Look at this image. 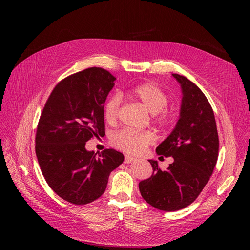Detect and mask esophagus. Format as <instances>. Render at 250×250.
<instances>
[{
	"label": "esophagus",
	"instance_id": "1",
	"mask_svg": "<svg viewBox=\"0 0 250 250\" xmlns=\"http://www.w3.org/2000/svg\"><path fill=\"white\" fill-rule=\"evenodd\" d=\"M137 161V158L133 157V156H130V155H126L125 156V164H130V163H133Z\"/></svg>",
	"mask_w": 250,
	"mask_h": 250
}]
</instances>
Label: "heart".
<instances>
[{"mask_svg":"<svg viewBox=\"0 0 250 250\" xmlns=\"http://www.w3.org/2000/svg\"><path fill=\"white\" fill-rule=\"evenodd\" d=\"M128 96L138 101L142 106L152 113L160 125H168L171 122V113L166 110L169 103V97L154 83H143L129 90ZM121 100L113 96L106 101L103 108L104 119L109 124L115 123L119 116ZM154 134L151 131L121 130L113 135L111 142L117 148L129 153H141L145 148L154 142Z\"/></svg>","mask_w":250,"mask_h":250,"instance_id":"1","label":"heart"}]
</instances>
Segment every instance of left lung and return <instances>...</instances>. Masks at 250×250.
Returning <instances> with one entry per match:
<instances>
[{
	"mask_svg": "<svg viewBox=\"0 0 250 250\" xmlns=\"http://www.w3.org/2000/svg\"><path fill=\"white\" fill-rule=\"evenodd\" d=\"M172 77L183 95L179 118L156 153L172 156L174 162L162 171L157 161L149 160L152 176L139 184L142 197L164 211L184 208L198 197L214 171L219 151L216 120L207 97L185 76L172 74Z\"/></svg>",
	"mask_w": 250,
	"mask_h": 250,
	"instance_id": "left-lung-1",
	"label": "left lung"
}]
</instances>
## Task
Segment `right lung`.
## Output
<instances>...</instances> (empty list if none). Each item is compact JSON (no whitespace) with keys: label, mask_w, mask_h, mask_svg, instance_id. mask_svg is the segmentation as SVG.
Returning <instances> with one entry per match:
<instances>
[{"label":"right lung","mask_w":250,"mask_h":250,"mask_svg":"<svg viewBox=\"0 0 250 250\" xmlns=\"http://www.w3.org/2000/svg\"><path fill=\"white\" fill-rule=\"evenodd\" d=\"M116 78L89 67L60 81L53 89L37 126L35 152L44 179L59 197L86 204L105 192L109 174L123 153L88 151L86 142L105 134L103 108Z\"/></svg>","instance_id":"right-lung-1"}]
</instances>
